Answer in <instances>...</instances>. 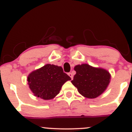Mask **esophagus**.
I'll return each instance as SVG.
<instances>
[{"instance_id": "esophagus-1", "label": "esophagus", "mask_w": 132, "mask_h": 132, "mask_svg": "<svg viewBox=\"0 0 132 132\" xmlns=\"http://www.w3.org/2000/svg\"><path fill=\"white\" fill-rule=\"evenodd\" d=\"M68 75H69V77H70L71 78H72V79H73V74H72V73H70H70H68Z\"/></svg>"}]
</instances>
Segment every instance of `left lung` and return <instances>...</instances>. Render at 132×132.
Wrapping results in <instances>:
<instances>
[{
    "label": "left lung",
    "mask_w": 132,
    "mask_h": 132,
    "mask_svg": "<svg viewBox=\"0 0 132 132\" xmlns=\"http://www.w3.org/2000/svg\"><path fill=\"white\" fill-rule=\"evenodd\" d=\"M74 70L76 74L71 82L86 98L98 97L106 90L110 82V73L101 68H95L84 63L76 65Z\"/></svg>",
    "instance_id": "1"
}]
</instances>
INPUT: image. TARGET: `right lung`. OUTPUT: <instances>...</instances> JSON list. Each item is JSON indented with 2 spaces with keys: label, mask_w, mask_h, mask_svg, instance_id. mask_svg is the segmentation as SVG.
I'll use <instances>...</instances> for the list:
<instances>
[{
  "label": "right lung",
  "mask_w": 132,
  "mask_h": 132,
  "mask_svg": "<svg viewBox=\"0 0 132 132\" xmlns=\"http://www.w3.org/2000/svg\"><path fill=\"white\" fill-rule=\"evenodd\" d=\"M71 78L61 67L47 64L33 71L27 77L28 84L34 95L44 100L54 98L62 85Z\"/></svg>",
  "instance_id": "obj_1"
}]
</instances>
